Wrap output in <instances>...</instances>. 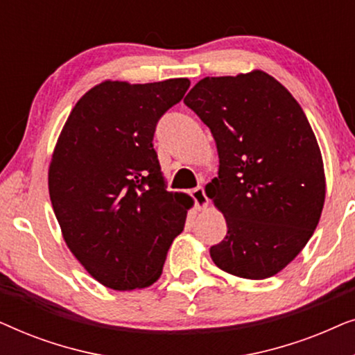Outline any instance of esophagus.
<instances>
[{"label": "esophagus", "instance_id": "34e87169", "mask_svg": "<svg viewBox=\"0 0 355 355\" xmlns=\"http://www.w3.org/2000/svg\"><path fill=\"white\" fill-rule=\"evenodd\" d=\"M191 196L193 198V202H196V207L200 210V208H205L208 205V197L205 193V189H203V186H198L196 189H192Z\"/></svg>", "mask_w": 355, "mask_h": 355}]
</instances>
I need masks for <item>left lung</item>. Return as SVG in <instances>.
Here are the masks:
<instances>
[{
  "label": "left lung",
  "mask_w": 355,
  "mask_h": 355,
  "mask_svg": "<svg viewBox=\"0 0 355 355\" xmlns=\"http://www.w3.org/2000/svg\"><path fill=\"white\" fill-rule=\"evenodd\" d=\"M211 130L220 157L207 196L226 218L210 247L218 268L270 278L304 249L324 203L317 139L288 89L261 71L205 77L184 98Z\"/></svg>",
  "instance_id": "obj_1"
}]
</instances>
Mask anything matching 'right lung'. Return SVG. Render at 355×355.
<instances>
[{
  "label": "right lung",
  "instance_id": "1",
  "mask_svg": "<svg viewBox=\"0 0 355 355\" xmlns=\"http://www.w3.org/2000/svg\"><path fill=\"white\" fill-rule=\"evenodd\" d=\"M191 82H111L94 87L71 111L53 153L48 187L56 220L76 259L116 291L159 278L191 197L164 189L153 134Z\"/></svg>",
  "mask_w": 355,
  "mask_h": 355
}]
</instances>
